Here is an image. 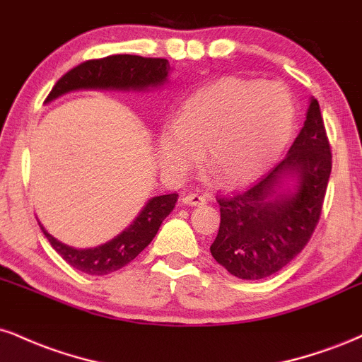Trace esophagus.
<instances>
[{
	"label": "esophagus",
	"mask_w": 362,
	"mask_h": 362,
	"mask_svg": "<svg viewBox=\"0 0 362 362\" xmlns=\"http://www.w3.org/2000/svg\"><path fill=\"white\" fill-rule=\"evenodd\" d=\"M182 202H184V204H187V206H202V204H206L207 201H206L204 195L194 192V194H187V195H184V199H182Z\"/></svg>",
	"instance_id": "1"
}]
</instances>
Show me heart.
<instances>
[{
  "instance_id": "b5f03b06",
  "label": "heart",
  "mask_w": 362,
  "mask_h": 362,
  "mask_svg": "<svg viewBox=\"0 0 362 362\" xmlns=\"http://www.w3.org/2000/svg\"><path fill=\"white\" fill-rule=\"evenodd\" d=\"M296 103L279 83L224 78L190 95L160 136L165 167L187 173L201 161L224 185L255 180L281 156Z\"/></svg>"
}]
</instances>
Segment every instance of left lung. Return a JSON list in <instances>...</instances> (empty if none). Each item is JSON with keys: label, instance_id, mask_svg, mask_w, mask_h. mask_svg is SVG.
<instances>
[{"label": "left lung", "instance_id": "1", "mask_svg": "<svg viewBox=\"0 0 362 362\" xmlns=\"http://www.w3.org/2000/svg\"><path fill=\"white\" fill-rule=\"evenodd\" d=\"M332 149L317 98L305 126L281 163L243 192L218 194L221 223L211 253L240 279L259 281L289 264L310 242L320 221ZM293 175L297 189L277 194L281 178Z\"/></svg>", "mask_w": 362, "mask_h": 362}]
</instances>
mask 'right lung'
<instances>
[{
  "mask_svg": "<svg viewBox=\"0 0 362 362\" xmlns=\"http://www.w3.org/2000/svg\"><path fill=\"white\" fill-rule=\"evenodd\" d=\"M170 64L163 57H143L131 54L90 59L78 64L71 71L57 80L45 102H51L73 90H146L149 86H160L167 80ZM178 194L158 195L149 199L138 218L122 233L110 242L95 248H78L57 242L54 236L40 226L49 243L71 267L88 276H105L115 272L132 262L151 243L160 230L161 223L172 213Z\"/></svg>",
  "mask_w": 362,
  "mask_h": 362,
  "instance_id": "obj_1",
  "label": "right lung"
}]
</instances>
